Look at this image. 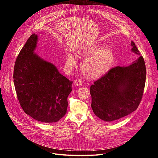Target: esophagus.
I'll return each mask as SVG.
<instances>
[{
    "instance_id": "obj_1",
    "label": "esophagus",
    "mask_w": 158,
    "mask_h": 158,
    "mask_svg": "<svg viewBox=\"0 0 158 158\" xmlns=\"http://www.w3.org/2000/svg\"><path fill=\"white\" fill-rule=\"evenodd\" d=\"M75 84H76V85H79V86L81 85H82V80H81V79H79V78L76 79V81H75Z\"/></svg>"
}]
</instances>
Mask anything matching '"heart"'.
I'll list each match as a JSON object with an SVG mask.
<instances>
[{"instance_id":"b5f03b06","label":"heart","mask_w":158,"mask_h":158,"mask_svg":"<svg viewBox=\"0 0 158 158\" xmlns=\"http://www.w3.org/2000/svg\"><path fill=\"white\" fill-rule=\"evenodd\" d=\"M99 46H93L82 51L80 56L87 57L82 65V72L88 79H96L104 75L110 69L114 61V54L109 48L99 49ZM66 65L68 67L76 65L74 56L67 54L65 57Z\"/></svg>"}]
</instances>
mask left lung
I'll return each instance as SVG.
<instances>
[{
	"instance_id": "obj_1",
	"label": "left lung",
	"mask_w": 158,
	"mask_h": 158,
	"mask_svg": "<svg viewBox=\"0 0 158 158\" xmlns=\"http://www.w3.org/2000/svg\"><path fill=\"white\" fill-rule=\"evenodd\" d=\"M132 51L140 55L135 43ZM146 69L143 56L127 67L116 66L90 87L94 113L105 121L122 118L136 110L144 89Z\"/></svg>"
}]
</instances>
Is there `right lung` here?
Masks as SVG:
<instances>
[{
	"instance_id": "1",
	"label": "right lung",
	"mask_w": 158,
	"mask_h": 158,
	"mask_svg": "<svg viewBox=\"0 0 158 158\" xmlns=\"http://www.w3.org/2000/svg\"><path fill=\"white\" fill-rule=\"evenodd\" d=\"M37 35L32 34L20 51L14 65V84L24 112L43 123H56L63 118L73 82L60 74L52 64L34 51Z\"/></svg>"
}]
</instances>
